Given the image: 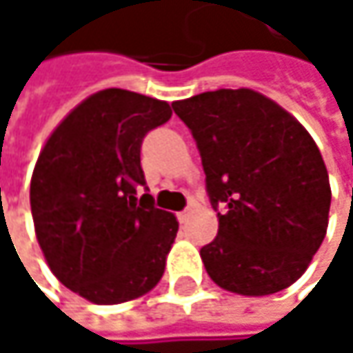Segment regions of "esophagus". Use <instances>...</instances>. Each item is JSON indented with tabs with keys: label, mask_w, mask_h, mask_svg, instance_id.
<instances>
[{
	"label": "esophagus",
	"mask_w": 353,
	"mask_h": 353,
	"mask_svg": "<svg viewBox=\"0 0 353 353\" xmlns=\"http://www.w3.org/2000/svg\"><path fill=\"white\" fill-rule=\"evenodd\" d=\"M192 216V208H185V210H181L179 214H177V219H179V223H188V219Z\"/></svg>",
	"instance_id": "esophagus-1"
}]
</instances>
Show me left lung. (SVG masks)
<instances>
[{
    "mask_svg": "<svg viewBox=\"0 0 353 353\" xmlns=\"http://www.w3.org/2000/svg\"><path fill=\"white\" fill-rule=\"evenodd\" d=\"M196 139L216 239L200 249L214 284L268 296L309 268L329 225L331 185L317 143L280 104L249 88L172 104Z\"/></svg>",
    "mask_w": 353,
    "mask_h": 353,
    "instance_id": "obj_1",
    "label": "left lung"
}]
</instances>
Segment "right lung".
<instances>
[{
    "label": "right lung",
    "mask_w": 353,
    "mask_h": 353,
    "mask_svg": "<svg viewBox=\"0 0 353 353\" xmlns=\"http://www.w3.org/2000/svg\"><path fill=\"white\" fill-rule=\"evenodd\" d=\"M163 100L110 88L73 108L46 139L30 181L42 255L57 280L96 305L134 301L157 286L179 229L137 198L141 143L168 122Z\"/></svg>",
    "instance_id": "obj_1"
}]
</instances>
